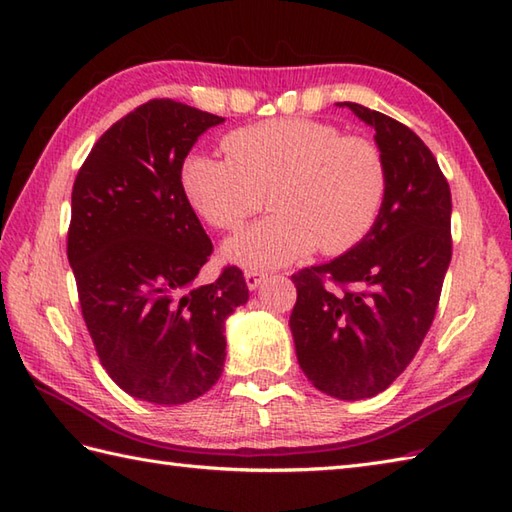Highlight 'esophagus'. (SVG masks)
Listing matches in <instances>:
<instances>
[{
	"label": "esophagus",
	"mask_w": 512,
	"mask_h": 512,
	"mask_svg": "<svg viewBox=\"0 0 512 512\" xmlns=\"http://www.w3.org/2000/svg\"><path fill=\"white\" fill-rule=\"evenodd\" d=\"M244 277H246V286L250 290H255L266 279V273H262V270H246Z\"/></svg>",
	"instance_id": "obj_1"
}]
</instances>
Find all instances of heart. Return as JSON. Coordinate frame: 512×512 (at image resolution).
Masks as SVG:
<instances>
[{
	"label": "heart",
	"instance_id": "b5f03b06",
	"mask_svg": "<svg viewBox=\"0 0 512 512\" xmlns=\"http://www.w3.org/2000/svg\"><path fill=\"white\" fill-rule=\"evenodd\" d=\"M226 158L189 154L180 182L191 209L224 233L262 211L275 213L224 246L246 268H275L314 248L341 255L372 231L387 195L383 151L312 118H270L222 140Z\"/></svg>",
	"mask_w": 512,
	"mask_h": 512
}]
</instances>
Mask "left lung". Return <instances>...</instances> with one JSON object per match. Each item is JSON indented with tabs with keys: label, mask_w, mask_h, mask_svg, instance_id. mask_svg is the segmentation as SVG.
Listing matches in <instances>:
<instances>
[{
	"label": "left lung",
	"mask_w": 512,
	"mask_h": 512,
	"mask_svg": "<svg viewBox=\"0 0 512 512\" xmlns=\"http://www.w3.org/2000/svg\"><path fill=\"white\" fill-rule=\"evenodd\" d=\"M374 127L387 195L361 244L292 275L297 361L319 391L372 398L405 372L427 336L451 262V189L436 156L396 118L345 103Z\"/></svg>",
	"instance_id": "8db88e82"
}]
</instances>
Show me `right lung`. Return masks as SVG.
<instances>
[{
  "label": "right lung",
  "instance_id": "1",
  "mask_svg": "<svg viewBox=\"0 0 512 512\" xmlns=\"http://www.w3.org/2000/svg\"><path fill=\"white\" fill-rule=\"evenodd\" d=\"M222 121L147 101L96 140L72 187L68 259L94 350L118 387L156 405H184L217 383L224 321L248 301L237 266L193 284L213 244L180 171L198 136Z\"/></svg>",
  "mask_w": 512,
  "mask_h": 512
}]
</instances>
